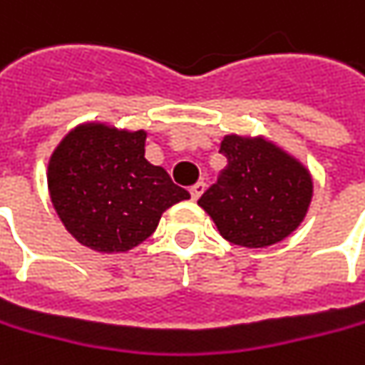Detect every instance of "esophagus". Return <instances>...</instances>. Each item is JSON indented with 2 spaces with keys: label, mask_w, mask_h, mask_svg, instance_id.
Returning a JSON list of instances; mask_svg holds the SVG:
<instances>
[{
  "label": "esophagus",
  "mask_w": 365,
  "mask_h": 365,
  "mask_svg": "<svg viewBox=\"0 0 365 365\" xmlns=\"http://www.w3.org/2000/svg\"><path fill=\"white\" fill-rule=\"evenodd\" d=\"M205 187H207V185H205L203 180H201V182H197V185H192V187H191V197L195 199V201H197V199H199V197L203 195Z\"/></svg>",
  "instance_id": "esophagus-1"
}]
</instances>
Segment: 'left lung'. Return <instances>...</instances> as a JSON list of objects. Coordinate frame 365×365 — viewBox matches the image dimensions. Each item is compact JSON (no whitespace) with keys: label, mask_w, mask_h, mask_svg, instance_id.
<instances>
[{"label":"left lung","mask_w":365,"mask_h":365,"mask_svg":"<svg viewBox=\"0 0 365 365\" xmlns=\"http://www.w3.org/2000/svg\"><path fill=\"white\" fill-rule=\"evenodd\" d=\"M220 152L228 164L197 203L228 242L263 248L300 226L312 178L296 158L263 137L226 135Z\"/></svg>","instance_id":"left-lung-1"}]
</instances>
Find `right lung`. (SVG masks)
<instances>
[{
  "mask_svg": "<svg viewBox=\"0 0 365 365\" xmlns=\"http://www.w3.org/2000/svg\"><path fill=\"white\" fill-rule=\"evenodd\" d=\"M48 192L67 232L98 252H125L150 238L162 213L191 199L145 160V131L101 123L76 127L48 160Z\"/></svg>",
  "mask_w": 365,
  "mask_h": 365,
  "instance_id": "add662e5",
  "label": "right lung"
}]
</instances>
